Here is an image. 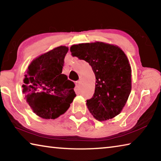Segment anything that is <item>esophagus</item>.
Instances as JSON below:
<instances>
[{
    "label": "esophagus",
    "mask_w": 161,
    "mask_h": 161,
    "mask_svg": "<svg viewBox=\"0 0 161 161\" xmlns=\"http://www.w3.org/2000/svg\"><path fill=\"white\" fill-rule=\"evenodd\" d=\"M80 81H77V82H76V86H77V88H78V87H80Z\"/></svg>",
    "instance_id": "1"
}]
</instances>
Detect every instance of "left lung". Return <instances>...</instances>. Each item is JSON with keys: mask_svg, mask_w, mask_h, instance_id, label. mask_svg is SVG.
<instances>
[{"mask_svg": "<svg viewBox=\"0 0 161 161\" xmlns=\"http://www.w3.org/2000/svg\"><path fill=\"white\" fill-rule=\"evenodd\" d=\"M70 51L88 62L96 77L94 94L86 100L90 113L99 121L119 114L131 91V68L124 51L102 42L74 45Z\"/></svg>", "mask_w": 161, "mask_h": 161, "instance_id": "1", "label": "left lung"}]
</instances>
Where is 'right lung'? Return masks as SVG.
Instances as JSON below:
<instances>
[{
    "label": "right lung",
    "instance_id": "right-lung-1",
    "mask_svg": "<svg viewBox=\"0 0 161 161\" xmlns=\"http://www.w3.org/2000/svg\"><path fill=\"white\" fill-rule=\"evenodd\" d=\"M66 46H59L31 62L23 80V92L38 116L54 119L70 107L76 94L75 84L62 74Z\"/></svg>",
    "mask_w": 161,
    "mask_h": 161
}]
</instances>
